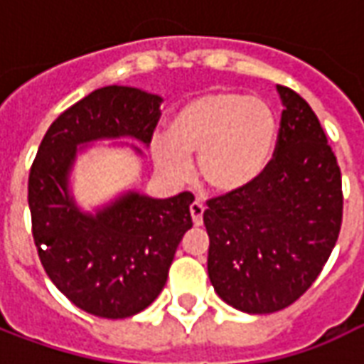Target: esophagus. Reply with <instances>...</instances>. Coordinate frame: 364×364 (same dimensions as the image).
Returning <instances> with one entry per match:
<instances>
[{
  "instance_id": "1",
  "label": "esophagus",
  "mask_w": 364,
  "mask_h": 364,
  "mask_svg": "<svg viewBox=\"0 0 364 364\" xmlns=\"http://www.w3.org/2000/svg\"><path fill=\"white\" fill-rule=\"evenodd\" d=\"M203 214H205V205H203L200 200H195V203L191 205V216H193L195 226H200V224H203Z\"/></svg>"
}]
</instances>
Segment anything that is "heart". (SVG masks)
Here are the masks:
<instances>
[{"label":"heart","mask_w":364,"mask_h":364,"mask_svg":"<svg viewBox=\"0 0 364 364\" xmlns=\"http://www.w3.org/2000/svg\"><path fill=\"white\" fill-rule=\"evenodd\" d=\"M277 142V114L259 97L213 91L191 99L151 140V156L171 181H185L189 158L198 156V175L216 193H237L267 169Z\"/></svg>","instance_id":"1"}]
</instances>
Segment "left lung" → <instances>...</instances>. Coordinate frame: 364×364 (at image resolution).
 Masks as SVG:
<instances>
[{"label": "left lung", "mask_w": 364, "mask_h": 364, "mask_svg": "<svg viewBox=\"0 0 364 364\" xmlns=\"http://www.w3.org/2000/svg\"><path fill=\"white\" fill-rule=\"evenodd\" d=\"M273 158L250 187L206 200L208 277L218 296L247 314L287 308L318 279L343 220L341 169L320 120L279 85Z\"/></svg>", "instance_id": "left-lung-1"}]
</instances>
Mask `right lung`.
<instances>
[{
  "instance_id": "obj_1",
  "label": "right lung",
  "mask_w": 364,
  "mask_h": 364,
  "mask_svg": "<svg viewBox=\"0 0 364 364\" xmlns=\"http://www.w3.org/2000/svg\"><path fill=\"white\" fill-rule=\"evenodd\" d=\"M158 95L109 85L83 97L54 120L28 173L33 240L50 281L83 312L120 320L158 298L183 234L193 226V193L158 198L130 193L97 216L68 197L75 146L97 138L132 136L151 142Z\"/></svg>"
}]
</instances>
